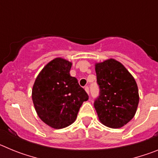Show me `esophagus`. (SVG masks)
Here are the masks:
<instances>
[{
    "label": "esophagus",
    "instance_id": "1",
    "mask_svg": "<svg viewBox=\"0 0 158 158\" xmlns=\"http://www.w3.org/2000/svg\"><path fill=\"white\" fill-rule=\"evenodd\" d=\"M85 90L86 93H87L88 94H89V87H88V86L85 87Z\"/></svg>",
    "mask_w": 158,
    "mask_h": 158
}]
</instances>
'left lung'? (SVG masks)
<instances>
[{
  "label": "left lung",
  "instance_id": "obj_1",
  "mask_svg": "<svg viewBox=\"0 0 158 158\" xmlns=\"http://www.w3.org/2000/svg\"><path fill=\"white\" fill-rule=\"evenodd\" d=\"M95 70L100 95L94 107L100 122L107 127L121 128L133 118L139 102L134 77L114 58L96 62Z\"/></svg>",
  "mask_w": 158,
  "mask_h": 158
}]
</instances>
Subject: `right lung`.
Masks as SVG:
<instances>
[{
  "label": "right lung",
  "mask_w": 158,
  "mask_h": 158,
  "mask_svg": "<svg viewBox=\"0 0 158 158\" xmlns=\"http://www.w3.org/2000/svg\"><path fill=\"white\" fill-rule=\"evenodd\" d=\"M72 62L62 58L49 62L40 72L32 88L31 97L38 116L54 129H62L75 122L89 96L71 77Z\"/></svg>",
  "instance_id": "1"
}]
</instances>
